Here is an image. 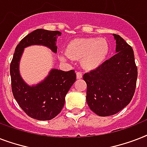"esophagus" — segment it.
Instances as JSON below:
<instances>
[{"label":"esophagus","instance_id":"obj_1","mask_svg":"<svg viewBox=\"0 0 147 147\" xmlns=\"http://www.w3.org/2000/svg\"><path fill=\"white\" fill-rule=\"evenodd\" d=\"M76 76H77V78L79 79V78H82V72H81V71H78L77 73H76Z\"/></svg>","mask_w":147,"mask_h":147}]
</instances>
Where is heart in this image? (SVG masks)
Masks as SVG:
<instances>
[{
	"label": "heart",
	"mask_w": 147,
	"mask_h": 147,
	"mask_svg": "<svg viewBox=\"0 0 147 147\" xmlns=\"http://www.w3.org/2000/svg\"><path fill=\"white\" fill-rule=\"evenodd\" d=\"M109 52L107 41L100 38H84L72 40L67 47L66 54L62 55V59H82L83 65L94 69L104 63Z\"/></svg>",
	"instance_id": "obj_1"
}]
</instances>
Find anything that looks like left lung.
Masks as SVG:
<instances>
[{"instance_id": "8db88e82", "label": "left lung", "mask_w": 147, "mask_h": 147, "mask_svg": "<svg viewBox=\"0 0 147 147\" xmlns=\"http://www.w3.org/2000/svg\"><path fill=\"white\" fill-rule=\"evenodd\" d=\"M116 54L94 70L85 73L86 100L90 109L98 116L114 115L132 100L136 89L137 67L132 47L119 35Z\"/></svg>"}]
</instances>
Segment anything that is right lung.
<instances>
[{
    "label": "right lung",
    "instance_id": "right-lung-1",
    "mask_svg": "<svg viewBox=\"0 0 147 147\" xmlns=\"http://www.w3.org/2000/svg\"><path fill=\"white\" fill-rule=\"evenodd\" d=\"M62 33L37 29L29 33L17 45L10 66L11 88L20 107L29 117L38 121H49L62 111L65 95L76 82L74 70L64 71L53 69L47 78L37 85L30 86L20 76L19 63L24 48L33 45L44 46L57 53L56 40Z\"/></svg>",
    "mask_w": 147,
    "mask_h": 147
}]
</instances>
